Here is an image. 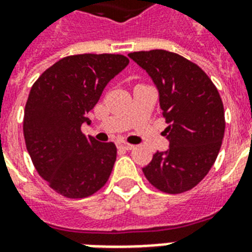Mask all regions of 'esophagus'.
I'll return each mask as SVG.
<instances>
[{
	"mask_svg": "<svg viewBox=\"0 0 252 252\" xmlns=\"http://www.w3.org/2000/svg\"><path fill=\"white\" fill-rule=\"evenodd\" d=\"M118 148L119 149H123V150H132L134 146L130 145V144H123V142H119Z\"/></svg>",
	"mask_w": 252,
	"mask_h": 252,
	"instance_id": "esophagus-1",
	"label": "esophagus"
}]
</instances>
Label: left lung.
<instances>
[{"label": "left lung", "instance_id": "left-lung-1", "mask_svg": "<svg viewBox=\"0 0 252 252\" xmlns=\"http://www.w3.org/2000/svg\"><path fill=\"white\" fill-rule=\"evenodd\" d=\"M128 56L152 77L168 126L170 142L142 168L149 183L166 193H182L204 179L219 156L225 133V112L219 90L203 69L163 49Z\"/></svg>", "mask_w": 252, "mask_h": 252}]
</instances>
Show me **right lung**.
<instances>
[{"instance_id":"add662e5","label":"right lung","mask_w":252,"mask_h":252,"mask_svg":"<svg viewBox=\"0 0 252 252\" xmlns=\"http://www.w3.org/2000/svg\"><path fill=\"white\" fill-rule=\"evenodd\" d=\"M129 60L123 55H74L61 59L32 85L23 134L39 175L69 199L93 195L107 183L116 161L114 142L86 137L81 126L104 87Z\"/></svg>"}]
</instances>
